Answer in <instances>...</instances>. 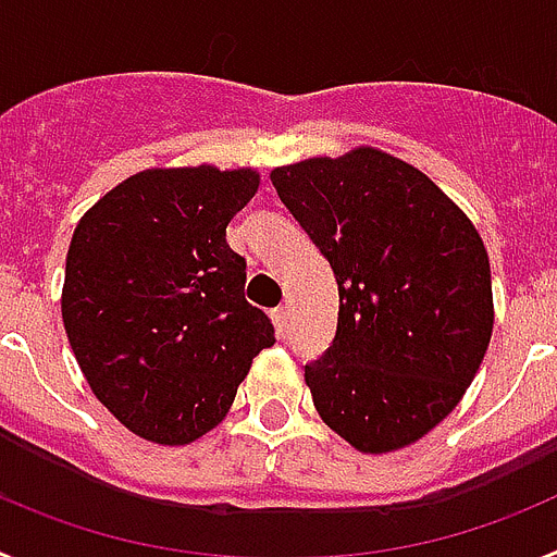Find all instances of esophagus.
I'll list each match as a JSON object with an SVG mask.
<instances>
[{
	"mask_svg": "<svg viewBox=\"0 0 557 557\" xmlns=\"http://www.w3.org/2000/svg\"><path fill=\"white\" fill-rule=\"evenodd\" d=\"M273 323H275V329H278V332H287V326H289V309L287 307H275L273 309Z\"/></svg>",
	"mask_w": 557,
	"mask_h": 557,
	"instance_id": "esophagus-1",
	"label": "esophagus"
}]
</instances>
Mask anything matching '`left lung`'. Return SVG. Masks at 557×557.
<instances>
[{
	"label": "left lung",
	"instance_id": "left-lung-1",
	"mask_svg": "<svg viewBox=\"0 0 557 557\" xmlns=\"http://www.w3.org/2000/svg\"><path fill=\"white\" fill-rule=\"evenodd\" d=\"M337 278V332L304 366L312 401L359 451L416 444L457 407L494 329L471 220L424 172L359 147L270 175Z\"/></svg>",
	"mask_w": 557,
	"mask_h": 557
}]
</instances>
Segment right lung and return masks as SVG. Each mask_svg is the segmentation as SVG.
Here are the masks:
<instances>
[{"mask_svg": "<svg viewBox=\"0 0 557 557\" xmlns=\"http://www.w3.org/2000/svg\"><path fill=\"white\" fill-rule=\"evenodd\" d=\"M259 189L253 170H147L77 223L63 326L102 405L152 444L184 446L223 421L250 362L275 343L245 301L225 228Z\"/></svg>", "mask_w": 557, "mask_h": 557, "instance_id": "obj_1", "label": "right lung"}]
</instances>
